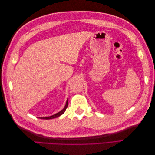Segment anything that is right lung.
Masks as SVG:
<instances>
[{"instance_id":"add662e5","label":"right lung","mask_w":155,"mask_h":155,"mask_svg":"<svg viewBox=\"0 0 155 155\" xmlns=\"http://www.w3.org/2000/svg\"><path fill=\"white\" fill-rule=\"evenodd\" d=\"M68 107V99L67 100V103H66V105H65L64 109L61 110L60 112H58V113H56L55 114H54L52 116H47V117H41V119H44V120H50V119H53V118H58V117L60 116L61 115H62L64 112H65V110H66L67 108Z\"/></svg>"}]
</instances>
